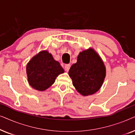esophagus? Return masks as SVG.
I'll use <instances>...</instances> for the list:
<instances>
[{"instance_id": "34e87169", "label": "esophagus", "mask_w": 135, "mask_h": 135, "mask_svg": "<svg viewBox=\"0 0 135 135\" xmlns=\"http://www.w3.org/2000/svg\"><path fill=\"white\" fill-rule=\"evenodd\" d=\"M70 67H71V65H70V64H66L65 67H64V68H65V71H66V72L69 71V69H70Z\"/></svg>"}]
</instances>
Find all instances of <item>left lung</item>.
Masks as SVG:
<instances>
[{
	"label": "left lung",
	"instance_id": "left-lung-1",
	"mask_svg": "<svg viewBox=\"0 0 135 135\" xmlns=\"http://www.w3.org/2000/svg\"><path fill=\"white\" fill-rule=\"evenodd\" d=\"M69 75L79 93L83 96L91 95L102 86L106 68L99 55L90 48L79 53L77 62L70 68Z\"/></svg>",
	"mask_w": 135,
	"mask_h": 135
}]
</instances>
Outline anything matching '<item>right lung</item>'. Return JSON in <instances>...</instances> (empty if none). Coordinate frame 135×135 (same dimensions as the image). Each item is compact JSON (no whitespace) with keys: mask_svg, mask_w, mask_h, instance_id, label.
Here are the masks:
<instances>
[{"mask_svg":"<svg viewBox=\"0 0 135 135\" xmlns=\"http://www.w3.org/2000/svg\"><path fill=\"white\" fill-rule=\"evenodd\" d=\"M64 72L60 62L46 50L34 56L26 66L29 84L38 91H44L52 85L56 77Z\"/></svg>","mask_w":135,"mask_h":135,"instance_id":"obj_1","label":"right lung"}]
</instances>
